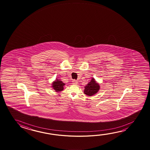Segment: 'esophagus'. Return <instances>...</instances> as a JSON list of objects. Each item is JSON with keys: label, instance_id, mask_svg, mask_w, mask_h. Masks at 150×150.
<instances>
[{"label": "esophagus", "instance_id": "esophagus-1", "mask_svg": "<svg viewBox=\"0 0 150 150\" xmlns=\"http://www.w3.org/2000/svg\"><path fill=\"white\" fill-rule=\"evenodd\" d=\"M72 83H74V84H76V83H78V81H77L74 79V80L72 81Z\"/></svg>", "mask_w": 150, "mask_h": 150}]
</instances>
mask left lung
Here are the masks:
<instances>
[{
    "instance_id": "1",
    "label": "left lung",
    "mask_w": 150,
    "mask_h": 150,
    "mask_svg": "<svg viewBox=\"0 0 150 150\" xmlns=\"http://www.w3.org/2000/svg\"><path fill=\"white\" fill-rule=\"evenodd\" d=\"M100 89V86L96 83L95 79H92L91 81L85 87L84 93L88 96H91L97 93Z\"/></svg>"
}]
</instances>
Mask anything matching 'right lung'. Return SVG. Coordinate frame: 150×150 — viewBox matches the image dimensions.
Segmentation results:
<instances>
[{
	"mask_svg": "<svg viewBox=\"0 0 150 150\" xmlns=\"http://www.w3.org/2000/svg\"><path fill=\"white\" fill-rule=\"evenodd\" d=\"M52 87L56 91H61L63 90V86L65 83L63 81H59V79H56V81H54L52 84Z\"/></svg>",
	"mask_w": 150,
	"mask_h": 150,
	"instance_id": "1",
	"label": "right lung"
}]
</instances>
